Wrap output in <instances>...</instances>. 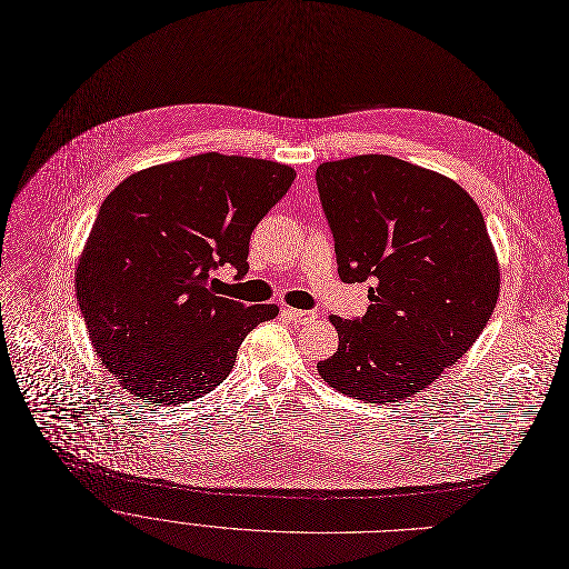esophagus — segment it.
<instances>
[{
  "label": "esophagus",
  "mask_w": 569,
  "mask_h": 569,
  "mask_svg": "<svg viewBox=\"0 0 569 569\" xmlns=\"http://www.w3.org/2000/svg\"><path fill=\"white\" fill-rule=\"evenodd\" d=\"M284 316L298 325H305V322H311L316 318L313 311H305V309H293V307H287L284 309Z\"/></svg>",
  "instance_id": "esophagus-1"
}]
</instances>
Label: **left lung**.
I'll list each match as a JSON object with an SVG mask.
<instances>
[{"mask_svg":"<svg viewBox=\"0 0 569 569\" xmlns=\"http://www.w3.org/2000/svg\"><path fill=\"white\" fill-rule=\"evenodd\" d=\"M316 183L343 282H375L361 318L329 316L333 390L392 403L428 388L487 327L500 267L485 217L452 179L388 154L320 163Z\"/></svg>","mask_w":569,"mask_h":569,"instance_id":"1","label":"left lung"}]
</instances>
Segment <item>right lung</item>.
<instances>
[{"label": "right lung", "mask_w": 569, "mask_h": 569, "mask_svg": "<svg viewBox=\"0 0 569 569\" xmlns=\"http://www.w3.org/2000/svg\"><path fill=\"white\" fill-rule=\"evenodd\" d=\"M296 170L206 152L113 188L76 267V296L98 359L148 403H186L231 375L249 331L278 305L214 291L212 271H249V240Z\"/></svg>", "instance_id": "obj_1"}]
</instances>
